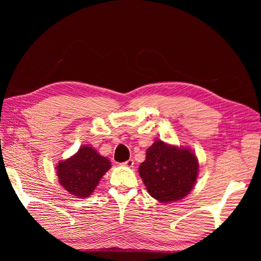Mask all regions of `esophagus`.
<instances>
[{
  "instance_id": "34e87169",
  "label": "esophagus",
  "mask_w": 261,
  "mask_h": 261,
  "mask_svg": "<svg viewBox=\"0 0 261 261\" xmlns=\"http://www.w3.org/2000/svg\"><path fill=\"white\" fill-rule=\"evenodd\" d=\"M121 165H123V167H128V168H132L134 165V160L133 159H129L127 161H125L123 163H121Z\"/></svg>"
}]
</instances>
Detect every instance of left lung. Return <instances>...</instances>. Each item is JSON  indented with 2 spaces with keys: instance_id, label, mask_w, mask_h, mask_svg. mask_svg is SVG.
Returning <instances> with one entry per match:
<instances>
[{
  "instance_id": "1",
  "label": "left lung",
  "mask_w": 261,
  "mask_h": 261,
  "mask_svg": "<svg viewBox=\"0 0 261 261\" xmlns=\"http://www.w3.org/2000/svg\"><path fill=\"white\" fill-rule=\"evenodd\" d=\"M198 160L187 148H176L156 140L147 149L139 175L148 193L160 202L184 198L198 175Z\"/></svg>"
}]
</instances>
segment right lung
Returning a JSON list of instances; mask_svg holds the SVG:
<instances>
[{"label": "right lung", "instance_id": "right-lung-1", "mask_svg": "<svg viewBox=\"0 0 261 261\" xmlns=\"http://www.w3.org/2000/svg\"><path fill=\"white\" fill-rule=\"evenodd\" d=\"M111 168V162L89 146H83L77 153L59 162L57 175L59 183L76 198L89 197L99 180Z\"/></svg>", "mask_w": 261, "mask_h": 261}]
</instances>
